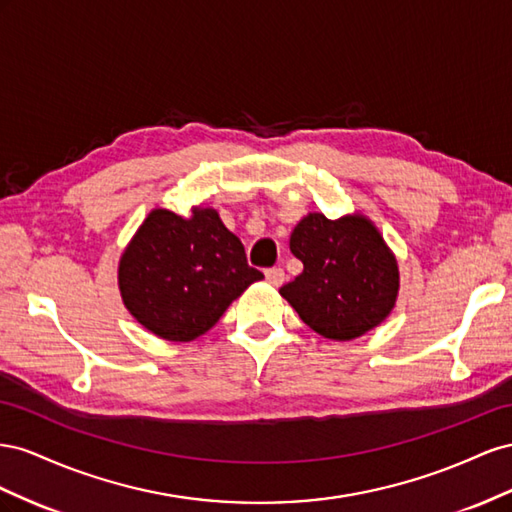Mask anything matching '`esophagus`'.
<instances>
[{"label":"esophagus","mask_w":512,"mask_h":512,"mask_svg":"<svg viewBox=\"0 0 512 512\" xmlns=\"http://www.w3.org/2000/svg\"><path fill=\"white\" fill-rule=\"evenodd\" d=\"M266 281L274 287H281L285 283V270L283 268H270L266 270Z\"/></svg>","instance_id":"34e87169"}]
</instances>
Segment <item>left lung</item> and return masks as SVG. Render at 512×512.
Returning a JSON list of instances; mask_svg holds the SVG:
<instances>
[{
	"mask_svg": "<svg viewBox=\"0 0 512 512\" xmlns=\"http://www.w3.org/2000/svg\"><path fill=\"white\" fill-rule=\"evenodd\" d=\"M289 248L304 270L281 287L311 330L332 341H352L390 315L399 294V266L367 216H304Z\"/></svg>",
	"mask_w": 512,
	"mask_h": 512,
	"instance_id": "8db88e82",
	"label": "left lung"
}]
</instances>
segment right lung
Masks as SVG:
<instances>
[{
	"label": "right lung",
	"instance_id": "1",
	"mask_svg": "<svg viewBox=\"0 0 512 512\" xmlns=\"http://www.w3.org/2000/svg\"><path fill=\"white\" fill-rule=\"evenodd\" d=\"M120 294L143 328L186 343L206 334L242 291L264 279L212 208L184 218L156 208L120 259Z\"/></svg>",
	"mask_w": 512,
	"mask_h": 512
}]
</instances>
